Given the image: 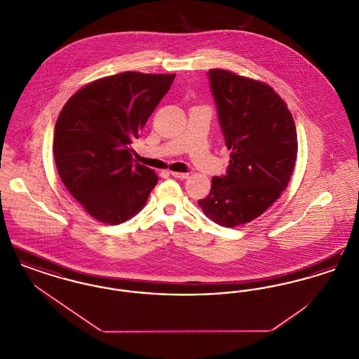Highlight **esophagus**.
<instances>
[{
	"instance_id": "esophagus-1",
	"label": "esophagus",
	"mask_w": 359,
	"mask_h": 359,
	"mask_svg": "<svg viewBox=\"0 0 359 359\" xmlns=\"http://www.w3.org/2000/svg\"><path fill=\"white\" fill-rule=\"evenodd\" d=\"M172 176L173 177H176V179H187L188 173H184V172H171Z\"/></svg>"
}]
</instances>
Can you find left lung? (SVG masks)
Instances as JSON below:
<instances>
[{
	"label": "left lung",
	"instance_id": "obj_1",
	"mask_svg": "<svg viewBox=\"0 0 359 359\" xmlns=\"http://www.w3.org/2000/svg\"><path fill=\"white\" fill-rule=\"evenodd\" d=\"M230 154L226 175L198 201L214 222L234 227L258 218L287 188L297 156L294 121L271 86L221 69L207 72Z\"/></svg>",
	"mask_w": 359,
	"mask_h": 359
}]
</instances>
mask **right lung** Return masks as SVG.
<instances>
[{
	"label": "right lung",
	"mask_w": 359,
	"mask_h": 359,
	"mask_svg": "<svg viewBox=\"0 0 359 359\" xmlns=\"http://www.w3.org/2000/svg\"><path fill=\"white\" fill-rule=\"evenodd\" d=\"M175 74L121 72L76 91L53 136L55 164L76 202L100 222L120 224L144 207L157 175L133 160L140 137Z\"/></svg>",
	"instance_id": "add662e5"
}]
</instances>
